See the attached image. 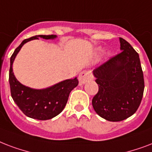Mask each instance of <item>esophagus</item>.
Returning a JSON list of instances; mask_svg holds the SVG:
<instances>
[{
    "label": "esophagus",
    "instance_id": "1",
    "mask_svg": "<svg viewBox=\"0 0 152 152\" xmlns=\"http://www.w3.org/2000/svg\"><path fill=\"white\" fill-rule=\"evenodd\" d=\"M91 78H92V74L90 71H87V70H84V71L81 72L78 76V80L81 84L86 83Z\"/></svg>",
    "mask_w": 152,
    "mask_h": 152
}]
</instances>
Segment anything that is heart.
<instances>
[{"instance_id":"1","label":"heart","mask_w":152,"mask_h":152,"mask_svg":"<svg viewBox=\"0 0 152 152\" xmlns=\"http://www.w3.org/2000/svg\"><path fill=\"white\" fill-rule=\"evenodd\" d=\"M102 51V48H98L97 49V53H101ZM108 55H109V53H108Z\"/></svg>"}]
</instances>
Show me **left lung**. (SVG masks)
Instances as JSON below:
<instances>
[{
  "label": "left lung",
  "mask_w": 152,
  "mask_h": 152,
  "mask_svg": "<svg viewBox=\"0 0 152 152\" xmlns=\"http://www.w3.org/2000/svg\"><path fill=\"white\" fill-rule=\"evenodd\" d=\"M120 54L94 70L98 92L92 100L95 112L109 121H121L138 109L144 89L139 54L120 38Z\"/></svg>",
  "instance_id": "8db88e82"
}]
</instances>
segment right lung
Segmentation results:
<instances>
[{
	"label": "right lung",
	"instance_id": "add662e5",
	"mask_svg": "<svg viewBox=\"0 0 152 152\" xmlns=\"http://www.w3.org/2000/svg\"><path fill=\"white\" fill-rule=\"evenodd\" d=\"M39 37L45 39H54L57 36L39 35L24 39L20 43L10 58L9 85L12 97L19 109L28 117L45 121L55 117L63 111L70 93L78 85V80L77 77L66 79L46 89H36L21 84L16 79L12 70L15 58L24 43L33 39H38Z\"/></svg>",
	"mask_w": 152,
	"mask_h": 152
}]
</instances>
